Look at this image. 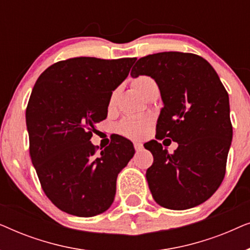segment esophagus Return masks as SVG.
I'll return each instance as SVG.
<instances>
[{"instance_id":"1","label":"esophagus","mask_w":250,"mask_h":250,"mask_svg":"<svg viewBox=\"0 0 250 250\" xmlns=\"http://www.w3.org/2000/svg\"><path fill=\"white\" fill-rule=\"evenodd\" d=\"M134 148L136 151H141V150L143 149V145L141 142H134Z\"/></svg>"}]
</instances>
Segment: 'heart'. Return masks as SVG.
I'll use <instances>...</instances> for the list:
<instances>
[{
    "label": "heart",
    "instance_id": "obj_1",
    "mask_svg": "<svg viewBox=\"0 0 250 250\" xmlns=\"http://www.w3.org/2000/svg\"><path fill=\"white\" fill-rule=\"evenodd\" d=\"M156 84L155 81L149 76H139L133 81V86L140 94H143L151 85ZM115 93L111 95L110 98V104H114L115 101ZM149 119L145 117V116H128L124 121L121 123L119 129L125 136L131 139H139L145 134L146 129L149 127Z\"/></svg>",
    "mask_w": 250,
    "mask_h": 250
}]
</instances>
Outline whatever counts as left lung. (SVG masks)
<instances>
[{
  "mask_svg": "<svg viewBox=\"0 0 250 250\" xmlns=\"http://www.w3.org/2000/svg\"><path fill=\"white\" fill-rule=\"evenodd\" d=\"M140 75L153 78L162 95L156 139L179 143L174 153L156 140L145 145L153 156L146 174L149 189L162 207H196L225 175L232 141L228 92L210 63L193 53L149 54L132 68V77Z\"/></svg>",
  "mask_w": 250,
  "mask_h": 250,
  "instance_id": "8db88e82",
  "label": "left lung"
}]
</instances>
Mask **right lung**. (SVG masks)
<instances>
[{
    "mask_svg": "<svg viewBox=\"0 0 250 250\" xmlns=\"http://www.w3.org/2000/svg\"><path fill=\"white\" fill-rule=\"evenodd\" d=\"M136 58H71L41 74L26 109L29 153L46 197L60 210L92 217L111 206L116 181L135 150L117 135L97 153L95 124Z\"/></svg>",
    "mask_w": 250,
    "mask_h": 250,
    "instance_id": "right-lung-1",
    "label": "right lung"
}]
</instances>
